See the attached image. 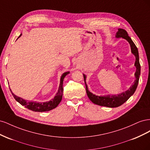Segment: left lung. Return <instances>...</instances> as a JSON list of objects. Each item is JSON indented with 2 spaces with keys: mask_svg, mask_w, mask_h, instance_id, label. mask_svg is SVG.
I'll list each match as a JSON object with an SVG mask.
<instances>
[{
  "mask_svg": "<svg viewBox=\"0 0 150 150\" xmlns=\"http://www.w3.org/2000/svg\"><path fill=\"white\" fill-rule=\"evenodd\" d=\"M116 37L117 38H124L126 40H128L129 42L131 49V52H132L135 57H136V61L134 63V66L137 67V71L135 72V77H136V80L134 81V84L131 86L130 88L127 90L126 91L120 94L117 95H108V96H96V95L93 94L88 91V86L86 85V76L83 74L84 76V80L86 84V93L89 99L93 103L98 104V105L101 106H106L109 108H116L118 107L122 104L125 103L128 99L132 96L135 92L136 89L137 88V86L139 82V76H140V72H141V66L139 61V54H138V48L136 46L134 43L133 42V40H131L129 36L128 35L127 32L122 29H118V31L117 32Z\"/></svg>",
  "mask_w": 150,
  "mask_h": 150,
  "instance_id": "8db88e82",
  "label": "left lung"
}]
</instances>
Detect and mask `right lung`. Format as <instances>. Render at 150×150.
Instances as JSON below:
<instances>
[{
    "label": "right lung",
    "instance_id": "right-lung-1",
    "mask_svg": "<svg viewBox=\"0 0 150 150\" xmlns=\"http://www.w3.org/2000/svg\"><path fill=\"white\" fill-rule=\"evenodd\" d=\"M22 34H21L18 38H20ZM17 38V39H18ZM69 72H64L61 78V82H60V85L58 89V92L57 93L56 96L52 99V100L49 101L48 102H45V103H37V102H34V101H29L28 102L26 100H24L22 98L18 97L16 95L12 93V96L16 100L19 102L21 105L24 106L26 108L29 109L30 110H32L33 111L35 112H44V111H48L51 110H53L55 108H56L58 104L60 103V102L62 100V93H63V81H64V78H65V76L69 74Z\"/></svg>",
    "mask_w": 150,
    "mask_h": 150
}]
</instances>
